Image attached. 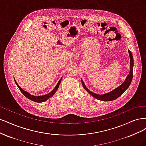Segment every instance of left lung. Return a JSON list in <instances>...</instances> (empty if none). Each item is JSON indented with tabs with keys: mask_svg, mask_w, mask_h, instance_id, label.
Listing matches in <instances>:
<instances>
[{
	"mask_svg": "<svg viewBox=\"0 0 146 146\" xmlns=\"http://www.w3.org/2000/svg\"><path fill=\"white\" fill-rule=\"evenodd\" d=\"M128 52L129 54V57H130V72L129 74L127 75V76L126 77L124 82L120 85L119 87H117V88H115L114 90H113L112 91L102 94V95H99V94H96L91 92L88 88L86 86L85 84H84L83 80L81 78V82L82 84V86L84 88V89L91 95L93 97L97 99L98 100H101L103 101H113L116 99H117L118 97H119L121 95H123L124 92L129 88L130 86V84L131 82V81H132V78H133V56L132 53H131V51L128 50Z\"/></svg>",
	"mask_w": 146,
	"mask_h": 146,
	"instance_id": "obj_1",
	"label": "left lung"
}]
</instances>
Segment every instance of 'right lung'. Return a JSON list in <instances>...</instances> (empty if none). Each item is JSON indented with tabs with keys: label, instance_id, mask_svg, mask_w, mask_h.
Masks as SVG:
<instances>
[{
	"label": "right lung",
	"instance_id": "1",
	"mask_svg": "<svg viewBox=\"0 0 146 146\" xmlns=\"http://www.w3.org/2000/svg\"><path fill=\"white\" fill-rule=\"evenodd\" d=\"M62 77L60 79L59 82L57 84V85H56L55 88L50 93L46 94V95H40V96H35V95H31V94L29 93V92H27L25 90H23V89L19 86V84L17 83L16 79L15 78H14V79H15V82L16 84L17 87L19 88V90H21V92L22 93L23 95H24L25 96H26L27 98H29L30 100H31L32 101H35V102H43L44 101H46V100H48V99H50V98H51L54 95V93H56V91H57V90H58L59 87V84H60V83L61 82V80H62Z\"/></svg>",
	"mask_w": 146,
	"mask_h": 146
}]
</instances>
